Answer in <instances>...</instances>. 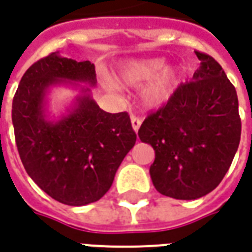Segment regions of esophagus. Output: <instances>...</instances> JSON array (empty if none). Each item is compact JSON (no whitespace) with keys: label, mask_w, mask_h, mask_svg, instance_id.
<instances>
[{"label":"esophagus","mask_w":252,"mask_h":252,"mask_svg":"<svg viewBox=\"0 0 252 252\" xmlns=\"http://www.w3.org/2000/svg\"><path fill=\"white\" fill-rule=\"evenodd\" d=\"M131 124H132V128H133V131L138 132V129L140 128V124H142V120H140L139 117H136V116H132Z\"/></svg>","instance_id":"1"}]
</instances>
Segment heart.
<instances>
[{
	"label": "heart",
	"mask_w": 252,
	"mask_h": 252,
	"mask_svg": "<svg viewBox=\"0 0 252 252\" xmlns=\"http://www.w3.org/2000/svg\"><path fill=\"white\" fill-rule=\"evenodd\" d=\"M162 66L161 59L132 60L119 66L117 77L129 87H139L149 82L142 93V99L149 108H159L173 96L180 83V71L176 66ZM106 83L110 87H117L112 79H108Z\"/></svg>",
	"instance_id": "1"
}]
</instances>
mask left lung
<instances>
[{
    "mask_svg": "<svg viewBox=\"0 0 252 252\" xmlns=\"http://www.w3.org/2000/svg\"><path fill=\"white\" fill-rule=\"evenodd\" d=\"M191 82L180 84L166 105L150 113L139 138L151 144L150 176L159 193L198 199L224 179L240 143L236 90L222 66L205 53Z\"/></svg>",
    "mask_w": 252,
    "mask_h": 252,
    "instance_id": "obj_1",
    "label": "left lung"
}]
</instances>
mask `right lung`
Segmentation results:
<instances>
[{
	"label": "right lung",
	"mask_w": 252,
	"mask_h": 252,
	"mask_svg": "<svg viewBox=\"0 0 252 252\" xmlns=\"http://www.w3.org/2000/svg\"><path fill=\"white\" fill-rule=\"evenodd\" d=\"M95 66L52 53L28 68L12 103L16 146L28 176L64 205L84 206L112 187L136 133L126 112L108 113L91 98ZM71 84L81 94L60 121L47 119L46 96L54 85Z\"/></svg>",
	"instance_id": "obj_1"
}]
</instances>
